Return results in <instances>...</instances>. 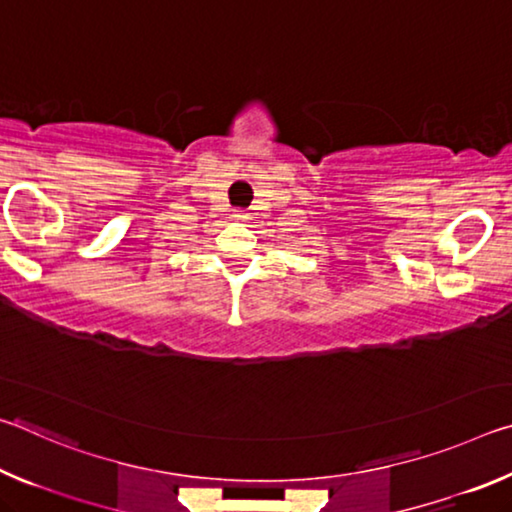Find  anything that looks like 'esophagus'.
Masks as SVG:
<instances>
[{
    "label": "esophagus",
    "mask_w": 512,
    "mask_h": 512,
    "mask_svg": "<svg viewBox=\"0 0 512 512\" xmlns=\"http://www.w3.org/2000/svg\"><path fill=\"white\" fill-rule=\"evenodd\" d=\"M235 219H239V221H244V219H246V212H241V210H239V212H235Z\"/></svg>",
    "instance_id": "esophagus-1"
}]
</instances>
